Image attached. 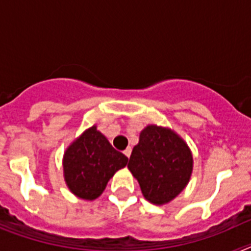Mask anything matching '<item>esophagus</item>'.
<instances>
[{"mask_svg":"<svg viewBox=\"0 0 251 251\" xmlns=\"http://www.w3.org/2000/svg\"><path fill=\"white\" fill-rule=\"evenodd\" d=\"M124 154H126V157H128V158H129L130 157V153H132V148L130 147H128L127 150H124Z\"/></svg>","mask_w":251,"mask_h":251,"instance_id":"34e87169","label":"esophagus"}]
</instances>
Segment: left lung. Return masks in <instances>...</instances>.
Returning a JSON list of instances; mask_svg holds the SVG:
<instances>
[{
    "mask_svg": "<svg viewBox=\"0 0 251 251\" xmlns=\"http://www.w3.org/2000/svg\"><path fill=\"white\" fill-rule=\"evenodd\" d=\"M128 168L138 179L146 200L163 205L174 200L190 181L192 154L175 132L148 126L133 148Z\"/></svg>",
    "mask_w": 251,
    "mask_h": 251,
    "instance_id": "left-lung-1",
    "label": "left lung"
}]
</instances>
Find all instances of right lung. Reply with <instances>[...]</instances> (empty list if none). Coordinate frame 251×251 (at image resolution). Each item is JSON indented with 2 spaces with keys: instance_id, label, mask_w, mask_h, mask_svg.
Instances as JSON below:
<instances>
[{
  "instance_id": "add662e5",
  "label": "right lung",
  "mask_w": 251,
  "mask_h": 251,
  "mask_svg": "<svg viewBox=\"0 0 251 251\" xmlns=\"http://www.w3.org/2000/svg\"><path fill=\"white\" fill-rule=\"evenodd\" d=\"M127 162V157L114 150L94 126L73 142L64 154L66 185L77 197L94 200Z\"/></svg>"
}]
</instances>
